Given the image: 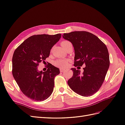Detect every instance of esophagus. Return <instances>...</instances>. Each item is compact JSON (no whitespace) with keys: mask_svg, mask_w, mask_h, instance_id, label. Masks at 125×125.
<instances>
[{"mask_svg":"<svg viewBox=\"0 0 125 125\" xmlns=\"http://www.w3.org/2000/svg\"><path fill=\"white\" fill-rule=\"evenodd\" d=\"M64 71H65L64 69H60V72H64Z\"/></svg>","mask_w":125,"mask_h":125,"instance_id":"obj_1","label":"esophagus"}]
</instances>
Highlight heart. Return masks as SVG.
<instances>
[{"mask_svg": "<svg viewBox=\"0 0 125 125\" xmlns=\"http://www.w3.org/2000/svg\"><path fill=\"white\" fill-rule=\"evenodd\" d=\"M71 43L68 40H64L61 43L62 47L64 49L68 45ZM69 60H64V59H58L56 60L54 62V64L56 66L60 68H65L67 67L68 65V63Z\"/></svg>", "mask_w": 125, "mask_h": 125, "instance_id": "b5f03b06", "label": "heart"}]
</instances>
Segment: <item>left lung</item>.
I'll return each mask as SVG.
<instances>
[{
    "label": "left lung",
    "mask_w": 125,
    "mask_h": 125,
    "mask_svg": "<svg viewBox=\"0 0 125 125\" xmlns=\"http://www.w3.org/2000/svg\"><path fill=\"white\" fill-rule=\"evenodd\" d=\"M63 38L73 45L74 66L86 65L82 74L80 70L71 69L73 76L68 81V85L72 91L83 96L93 95L102 86L109 68L108 48L97 36L87 31L64 33Z\"/></svg>",
    "instance_id": "obj_1"
}]
</instances>
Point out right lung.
<instances>
[{
    "instance_id": "1",
    "label": "right lung",
    "mask_w": 125,
    "mask_h": 125,
    "mask_svg": "<svg viewBox=\"0 0 125 125\" xmlns=\"http://www.w3.org/2000/svg\"><path fill=\"white\" fill-rule=\"evenodd\" d=\"M61 34H37L28 38L14 52L12 74L22 92L35 101L48 98L53 91L54 78L60 70L49 64L47 71L38 70L39 63L49 57Z\"/></svg>"
}]
</instances>
